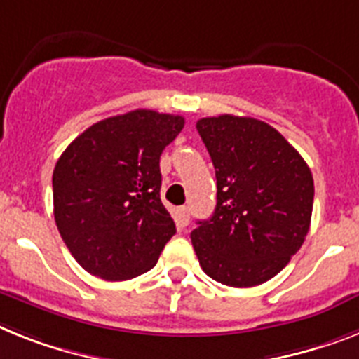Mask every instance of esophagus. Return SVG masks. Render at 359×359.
<instances>
[{
	"label": "esophagus",
	"instance_id": "1",
	"mask_svg": "<svg viewBox=\"0 0 359 359\" xmlns=\"http://www.w3.org/2000/svg\"><path fill=\"white\" fill-rule=\"evenodd\" d=\"M177 221L180 226H186L189 222V210L186 206L177 208Z\"/></svg>",
	"mask_w": 359,
	"mask_h": 359
}]
</instances>
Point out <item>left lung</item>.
<instances>
[{
	"label": "left lung",
	"mask_w": 359,
	"mask_h": 359,
	"mask_svg": "<svg viewBox=\"0 0 359 359\" xmlns=\"http://www.w3.org/2000/svg\"><path fill=\"white\" fill-rule=\"evenodd\" d=\"M197 131L217 179L215 212L191 231L198 263L228 287L261 285L287 266L309 233L310 168L261 120L221 114L198 120Z\"/></svg>",
	"instance_id": "left-lung-1"
}]
</instances>
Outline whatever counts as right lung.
I'll list each match as a JSON object with an SVG mask.
<instances>
[{"mask_svg": "<svg viewBox=\"0 0 359 359\" xmlns=\"http://www.w3.org/2000/svg\"><path fill=\"white\" fill-rule=\"evenodd\" d=\"M179 114L135 109L87 128L53 173L54 221L78 264L105 281L151 270L175 222L161 201V155Z\"/></svg>", "mask_w": 359, "mask_h": 359, "instance_id": "1", "label": "right lung"}]
</instances>
